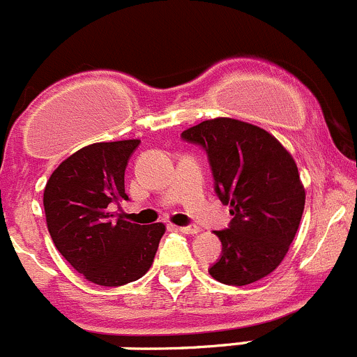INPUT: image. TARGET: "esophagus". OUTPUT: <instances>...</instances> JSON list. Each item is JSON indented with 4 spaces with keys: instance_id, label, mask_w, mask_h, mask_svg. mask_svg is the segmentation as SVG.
<instances>
[{
    "instance_id": "obj_1",
    "label": "esophagus",
    "mask_w": 357,
    "mask_h": 357,
    "mask_svg": "<svg viewBox=\"0 0 357 357\" xmlns=\"http://www.w3.org/2000/svg\"><path fill=\"white\" fill-rule=\"evenodd\" d=\"M179 231H181L183 234H197L199 227L197 225H186V227H179Z\"/></svg>"
}]
</instances>
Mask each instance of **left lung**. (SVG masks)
Instances as JSON below:
<instances>
[{
    "label": "left lung",
    "mask_w": 357,
    "mask_h": 357,
    "mask_svg": "<svg viewBox=\"0 0 357 357\" xmlns=\"http://www.w3.org/2000/svg\"><path fill=\"white\" fill-rule=\"evenodd\" d=\"M181 137L206 149L216 194L234 216L215 231L224 254L209 275L225 285L268 276L287 255L305 209L292 155L264 128L232 118L206 119Z\"/></svg>",
    "instance_id": "left-lung-1"
}]
</instances>
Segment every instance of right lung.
Returning a JSON list of instances; mask_svg holds the SVG:
<instances>
[{
	"instance_id": "obj_1",
	"label": "right lung",
	"mask_w": 357,
	"mask_h": 357,
	"mask_svg": "<svg viewBox=\"0 0 357 357\" xmlns=\"http://www.w3.org/2000/svg\"><path fill=\"white\" fill-rule=\"evenodd\" d=\"M139 139L95 142L63 160L43 190L47 229L59 254L88 282L119 287L148 273L163 224L114 220L125 194V169Z\"/></svg>"
}]
</instances>
